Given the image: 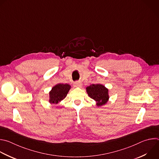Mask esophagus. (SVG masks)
<instances>
[{
	"label": "esophagus",
	"mask_w": 159,
	"mask_h": 159,
	"mask_svg": "<svg viewBox=\"0 0 159 159\" xmlns=\"http://www.w3.org/2000/svg\"><path fill=\"white\" fill-rule=\"evenodd\" d=\"M74 86L76 87H80L82 86V84L80 82H77L74 83Z\"/></svg>",
	"instance_id": "obj_1"
}]
</instances>
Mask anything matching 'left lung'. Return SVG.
Segmentation results:
<instances>
[{"label":"left lung","instance_id":"left-lung-1","mask_svg":"<svg viewBox=\"0 0 159 159\" xmlns=\"http://www.w3.org/2000/svg\"><path fill=\"white\" fill-rule=\"evenodd\" d=\"M88 95L96 103L97 107L106 104L109 100V89L100 84H92L86 87Z\"/></svg>","mask_w":159,"mask_h":159}]
</instances>
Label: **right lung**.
<instances>
[{
    "label": "right lung",
    "mask_w": 159,
    "mask_h": 159,
    "mask_svg": "<svg viewBox=\"0 0 159 159\" xmlns=\"http://www.w3.org/2000/svg\"><path fill=\"white\" fill-rule=\"evenodd\" d=\"M70 89L71 86L68 84H58L56 85L49 92L48 102L50 104H57L66 97Z\"/></svg>",
    "instance_id": "1"
}]
</instances>
